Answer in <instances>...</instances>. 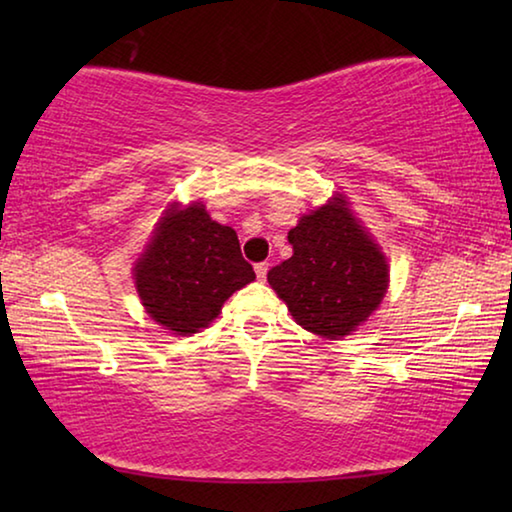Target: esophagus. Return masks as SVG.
<instances>
[{"instance_id":"obj_1","label":"esophagus","mask_w":512,"mask_h":512,"mask_svg":"<svg viewBox=\"0 0 512 512\" xmlns=\"http://www.w3.org/2000/svg\"><path fill=\"white\" fill-rule=\"evenodd\" d=\"M255 273H257V280H266L268 262H259V264H255Z\"/></svg>"}]
</instances>
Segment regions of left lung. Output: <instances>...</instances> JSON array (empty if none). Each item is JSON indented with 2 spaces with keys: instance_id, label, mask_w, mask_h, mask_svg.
I'll use <instances>...</instances> for the list:
<instances>
[{
  "instance_id": "1",
  "label": "left lung",
  "mask_w": 512,
  "mask_h": 512,
  "mask_svg": "<svg viewBox=\"0 0 512 512\" xmlns=\"http://www.w3.org/2000/svg\"><path fill=\"white\" fill-rule=\"evenodd\" d=\"M293 255L268 271L277 298L307 332L343 339L368 320L388 289L386 255L343 194L289 230Z\"/></svg>"
}]
</instances>
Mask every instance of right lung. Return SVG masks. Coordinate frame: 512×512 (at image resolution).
Returning <instances> with one entry per match:
<instances>
[{
  "label": "right lung",
  "instance_id": "right-lung-1",
  "mask_svg": "<svg viewBox=\"0 0 512 512\" xmlns=\"http://www.w3.org/2000/svg\"><path fill=\"white\" fill-rule=\"evenodd\" d=\"M253 280L237 232L212 221L203 203H173L135 262V287L146 314L180 336L210 325L223 302Z\"/></svg>",
  "mask_w": 512,
  "mask_h": 512
}]
</instances>
